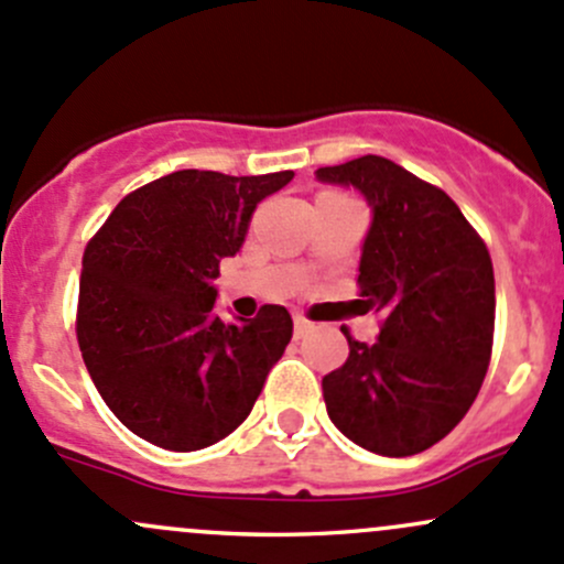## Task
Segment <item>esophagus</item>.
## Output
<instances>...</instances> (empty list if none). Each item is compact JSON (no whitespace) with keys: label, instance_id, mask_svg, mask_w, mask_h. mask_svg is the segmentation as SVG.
I'll return each mask as SVG.
<instances>
[{"label":"esophagus","instance_id":"1","mask_svg":"<svg viewBox=\"0 0 564 564\" xmlns=\"http://www.w3.org/2000/svg\"><path fill=\"white\" fill-rule=\"evenodd\" d=\"M293 328H295V336H304V334H310V328H312V323L306 321L304 315H293Z\"/></svg>","mask_w":564,"mask_h":564}]
</instances>
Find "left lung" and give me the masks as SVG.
Returning <instances> with one entry per match:
<instances>
[{"label": "left lung", "instance_id": "obj_1", "mask_svg": "<svg viewBox=\"0 0 564 564\" xmlns=\"http://www.w3.org/2000/svg\"><path fill=\"white\" fill-rule=\"evenodd\" d=\"M369 200L358 290L380 312L377 341L341 325L350 356L323 377L334 426L380 456L432 448L467 415L495 345V269L478 230L434 184L386 156L321 167Z\"/></svg>", "mask_w": 564, "mask_h": 564}]
</instances>
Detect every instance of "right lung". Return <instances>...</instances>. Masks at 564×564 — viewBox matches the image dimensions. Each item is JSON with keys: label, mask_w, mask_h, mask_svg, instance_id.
Here are the masks:
<instances>
[{"label": "right lung", "mask_w": 564, "mask_h": 564, "mask_svg": "<svg viewBox=\"0 0 564 564\" xmlns=\"http://www.w3.org/2000/svg\"><path fill=\"white\" fill-rule=\"evenodd\" d=\"M293 171H176L110 212L84 249L75 336L110 412L147 443L200 451L249 415L282 358L293 317L212 315L219 260L241 249L258 203Z\"/></svg>", "instance_id": "1"}]
</instances>
